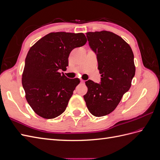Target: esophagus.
Returning <instances> with one entry per match:
<instances>
[{"label": "esophagus", "mask_w": 160, "mask_h": 160, "mask_svg": "<svg viewBox=\"0 0 160 160\" xmlns=\"http://www.w3.org/2000/svg\"><path fill=\"white\" fill-rule=\"evenodd\" d=\"M81 83L84 84V83H85V81L83 80V79H81Z\"/></svg>", "instance_id": "34e87169"}]
</instances>
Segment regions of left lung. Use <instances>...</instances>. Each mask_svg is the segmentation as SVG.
<instances>
[{
    "instance_id": "1",
    "label": "left lung",
    "mask_w": 160,
    "mask_h": 160,
    "mask_svg": "<svg viewBox=\"0 0 160 160\" xmlns=\"http://www.w3.org/2000/svg\"><path fill=\"white\" fill-rule=\"evenodd\" d=\"M89 44L98 57L101 83L85 82L84 99L89 112L96 117L108 115L116 108L129 91L135 75L134 56L128 43L107 31L88 32Z\"/></svg>"
}]
</instances>
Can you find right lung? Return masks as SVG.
Returning a JSON list of instances; mask_svg holds the SVG:
<instances>
[{
  "instance_id": "add662e5",
  "label": "right lung",
  "mask_w": 160,
  "mask_h": 160,
  "mask_svg": "<svg viewBox=\"0 0 160 160\" xmlns=\"http://www.w3.org/2000/svg\"><path fill=\"white\" fill-rule=\"evenodd\" d=\"M83 33L53 32L35 43L28 51L22 75L28 103L45 119H53L66 109L78 78L69 79L60 70L68 66L71 51L83 46Z\"/></svg>"
}]
</instances>
